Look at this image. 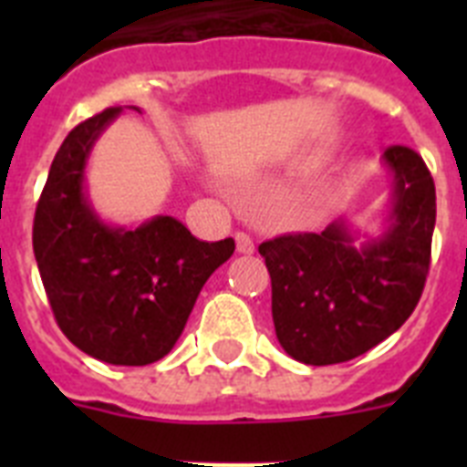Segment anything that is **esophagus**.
Returning <instances> with one entry per match:
<instances>
[{
  "instance_id": "1",
  "label": "esophagus",
  "mask_w": 467,
  "mask_h": 467,
  "mask_svg": "<svg viewBox=\"0 0 467 467\" xmlns=\"http://www.w3.org/2000/svg\"><path fill=\"white\" fill-rule=\"evenodd\" d=\"M236 247L241 254H253L254 253V241L247 236L245 231H238L236 234Z\"/></svg>"
}]
</instances>
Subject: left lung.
<instances>
[{"label":"left lung","mask_w":467,"mask_h":467,"mask_svg":"<svg viewBox=\"0 0 467 467\" xmlns=\"http://www.w3.org/2000/svg\"><path fill=\"white\" fill-rule=\"evenodd\" d=\"M388 229L360 247L344 222L320 234H285L259 245L271 275L275 337L304 365H337L398 332L414 313L435 229V182L419 154L393 144Z\"/></svg>","instance_id":"obj_1"}]
</instances>
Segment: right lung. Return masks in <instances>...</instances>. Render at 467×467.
Segmentation results:
<instances>
[{"mask_svg":"<svg viewBox=\"0 0 467 467\" xmlns=\"http://www.w3.org/2000/svg\"><path fill=\"white\" fill-rule=\"evenodd\" d=\"M121 107L86 119L60 144L32 226L36 266L57 327L86 356L142 367L171 353L198 292L236 250L198 241L175 217L109 226L84 192L95 140Z\"/></svg>","mask_w":467,"mask_h":467,"instance_id":"add662e5","label":"right lung"}]
</instances>
